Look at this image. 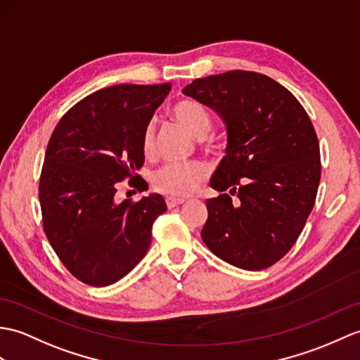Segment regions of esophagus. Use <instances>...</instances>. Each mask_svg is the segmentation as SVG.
<instances>
[{
    "mask_svg": "<svg viewBox=\"0 0 360 360\" xmlns=\"http://www.w3.org/2000/svg\"><path fill=\"white\" fill-rule=\"evenodd\" d=\"M165 202H167V207L173 208V207H178V205L186 202V199H184V198H176V196H167Z\"/></svg>",
    "mask_w": 360,
    "mask_h": 360,
    "instance_id": "1",
    "label": "esophagus"
}]
</instances>
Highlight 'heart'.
Returning <instances> with one entry per match:
<instances>
[{
    "instance_id": "b5f03b06",
    "label": "heart",
    "mask_w": 360,
    "mask_h": 360,
    "mask_svg": "<svg viewBox=\"0 0 360 360\" xmlns=\"http://www.w3.org/2000/svg\"><path fill=\"white\" fill-rule=\"evenodd\" d=\"M172 113L182 127H186L191 135L202 138L212 127L210 115L202 104L193 99H181L172 107ZM142 153L150 156L155 150V124L148 122L141 139ZM205 176V167L196 162H170L161 167L153 174V186L156 190L165 195L187 196L195 191L198 184Z\"/></svg>"
}]
</instances>
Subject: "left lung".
<instances>
[{
	"mask_svg": "<svg viewBox=\"0 0 360 360\" xmlns=\"http://www.w3.org/2000/svg\"><path fill=\"white\" fill-rule=\"evenodd\" d=\"M182 94L222 120L227 147L210 187L238 198L205 200L204 244L238 269H266L295 245L314 207L321 153L313 124L293 94L261 73L212 75Z\"/></svg>",
	"mask_w": 360,
	"mask_h": 360,
	"instance_id": "left-lung-1",
	"label": "left lung"
}]
</instances>
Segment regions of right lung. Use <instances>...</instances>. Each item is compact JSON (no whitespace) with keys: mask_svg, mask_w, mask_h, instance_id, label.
I'll list each match as a JSON object with an SVG mask.
<instances>
[{"mask_svg":"<svg viewBox=\"0 0 360 360\" xmlns=\"http://www.w3.org/2000/svg\"><path fill=\"white\" fill-rule=\"evenodd\" d=\"M172 89L120 84L81 99L49 141L39 179L46 236L75 278L107 287L129 274L152 244V225L167 210L161 195L116 202L118 182L136 187L141 139ZM147 190V188H146Z\"/></svg>","mask_w":360,"mask_h":360,"instance_id":"add662e5","label":"right lung"}]
</instances>
